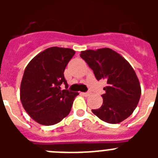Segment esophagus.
Instances as JSON below:
<instances>
[{
  "mask_svg": "<svg viewBox=\"0 0 158 158\" xmlns=\"http://www.w3.org/2000/svg\"><path fill=\"white\" fill-rule=\"evenodd\" d=\"M81 94L83 95L84 96H89V93H81Z\"/></svg>",
  "mask_w": 158,
  "mask_h": 158,
  "instance_id": "obj_1",
  "label": "esophagus"
}]
</instances>
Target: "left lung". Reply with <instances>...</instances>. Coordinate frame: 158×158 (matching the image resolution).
Masks as SVG:
<instances>
[{
    "label": "left lung",
    "instance_id": "obj_1",
    "mask_svg": "<svg viewBox=\"0 0 158 158\" xmlns=\"http://www.w3.org/2000/svg\"><path fill=\"white\" fill-rule=\"evenodd\" d=\"M80 56L94 73L97 80L107 81L101 95L103 104L93 109L94 115L108 123H118L127 118L139 104L141 86L131 64L110 48L86 50Z\"/></svg>",
    "mask_w": 158,
    "mask_h": 158
}]
</instances>
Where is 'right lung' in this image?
Returning a JSON list of instances; mask_svg holds the SVG:
<instances>
[{"label":"right lung","mask_w":158,"mask_h":158,"mask_svg":"<svg viewBox=\"0 0 158 158\" xmlns=\"http://www.w3.org/2000/svg\"><path fill=\"white\" fill-rule=\"evenodd\" d=\"M75 51L53 47L32 58L25 68L20 84V100L29 116L38 123L51 126L69 115L76 92L61 90L68 84L64 71Z\"/></svg>","instance_id":"right-lung-1"}]
</instances>
